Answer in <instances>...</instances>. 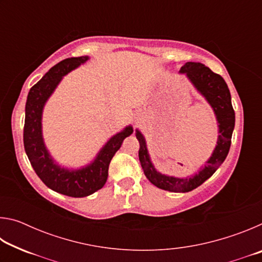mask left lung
I'll list each match as a JSON object with an SVG mask.
<instances>
[{
	"instance_id": "1",
	"label": "left lung",
	"mask_w": 262,
	"mask_h": 262,
	"mask_svg": "<svg viewBox=\"0 0 262 262\" xmlns=\"http://www.w3.org/2000/svg\"><path fill=\"white\" fill-rule=\"evenodd\" d=\"M179 73L185 74L195 90L206 99L214 111L216 121L219 123L217 127L220 135L217 136L215 148L210 157L207 159L205 166L199 168L195 173L183 178L162 173L154 165L148 151L147 140L139 128L135 129V135L140 143L139 158L141 166L150 183L168 192L187 193L210 178L227 158L234 128V111L231 104V95L223 77L211 72L205 64L200 62H186Z\"/></svg>"
}]
</instances>
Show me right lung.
Instances as JSON below:
<instances>
[{
  "label": "right lung",
  "instance_id": "right-lung-1",
  "mask_svg": "<svg viewBox=\"0 0 262 262\" xmlns=\"http://www.w3.org/2000/svg\"><path fill=\"white\" fill-rule=\"evenodd\" d=\"M89 60L90 57L85 55L59 62L31 88L25 105L24 148L31 165L48 188L73 198L88 196L103 187L108 177L111 159L120 149L123 140L134 130L132 125H128L115 133L99 149L96 157L83 166L61 165L51 155L42 135L43 108L62 78Z\"/></svg>",
  "mask_w": 262,
  "mask_h": 262
}]
</instances>
